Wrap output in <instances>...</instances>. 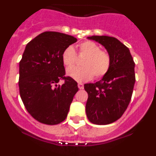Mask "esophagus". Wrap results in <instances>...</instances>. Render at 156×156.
<instances>
[{"instance_id":"esophagus-1","label":"esophagus","mask_w":156,"mask_h":156,"mask_svg":"<svg viewBox=\"0 0 156 156\" xmlns=\"http://www.w3.org/2000/svg\"><path fill=\"white\" fill-rule=\"evenodd\" d=\"M78 88L80 89V90H82V89L84 88V85L82 84V83H80V82L78 84Z\"/></svg>"}]
</instances>
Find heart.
Returning a JSON list of instances; mask_svg holds the SVG:
<instances>
[{"mask_svg":"<svg viewBox=\"0 0 156 156\" xmlns=\"http://www.w3.org/2000/svg\"><path fill=\"white\" fill-rule=\"evenodd\" d=\"M78 54L85 55L82 61V67H71L75 62V52L72 47H67L62 53V62L69 68L66 74L77 82H86L94 77L100 78L107 74L111 65L110 56L93 41L86 40L77 46Z\"/></svg>","mask_w":156,"mask_h":156,"instance_id":"1","label":"heart"}]
</instances>
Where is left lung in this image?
<instances>
[{
    "instance_id": "8db88e82",
    "label": "left lung",
    "mask_w": 156,
    "mask_h": 156,
    "mask_svg": "<svg viewBox=\"0 0 156 156\" xmlns=\"http://www.w3.org/2000/svg\"><path fill=\"white\" fill-rule=\"evenodd\" d=\"M87 38L104 46L110 56L111 65L100 81L84 85L88 94L86 116L94 125H108L120 118L130 102L136 82L135 63L129 48L116 38Z\"/></svg>"
}]
</instances>
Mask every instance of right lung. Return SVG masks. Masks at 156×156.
I'll return each instance as SVG.
<instances>
[{
    "label": "right lung",
    "instance_id": "1",
    "mask_svg": "<svg viewBox=\"0 0 156 156\" xmlns=\"http://www.w3.org/2000/svg\"><path fill=\"white\" fill-rule=\"evenodd\" d=\"M77 42L74 36L45 31L26 45L19 65L20 98L27 112L45 125L62 122L78 92V83L65 76L63 50ZM63 79L62 86L58 82Z\"/></svg>",
    "mask_w": 156,
    "mask_h": 156
}]
</instances>
